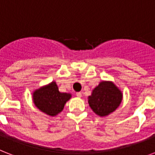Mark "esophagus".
I'll list each match as a JSON object with an SVG mask.
<instances>
[{
  "label": "esophagus",
  "instance_id": "1",
  "mask_svg": "<svg viewBox=\"0 0 155 155\" xmlns=\"http://www.w3.org/2000/svg\"><path fill=\"white\" fill-rule=\"evenodd\" d=\"M76 96H77L78 97H82V93L78 92V93H76Z\"/></svg>",
  "mask_w": 155,
  "mask_h": 155
}]
</instances>
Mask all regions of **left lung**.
Instances as JSON below:
<instances>
[{"label":"left lung","mask_w":155,"mask_h":155,"mask_svg":"<svg viewBox=\"0 0 155 155\" xmlns=\"http://www.w3.org/2000/svg\"><path fill=\"white\" fill-rule=\"evenodd\" d=\"M122 99V92L114 83L101 81L88 97V104L95 114L103 117L114 111Z\"/></svg>","instance_id":"obj_1"}]
</instances>
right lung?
I'll return each instance as SVG.
<instances>
[{"label": "right lung", "mask_w": 155, "mask_h": 155, "mask_svg": "<svg viewBox=\"0 0 155 155\" xmlns=\"http://www.w3.org/2000/svg\"><path fill=\"white\" fill-rule=\"evenodd\" d=\"M33 101L35 106L44 113L55 116L62 111L71 94L60 93L56 82L43 86L33 93Z\"/></svg>", "instance_id": "1"}]
</instances>
